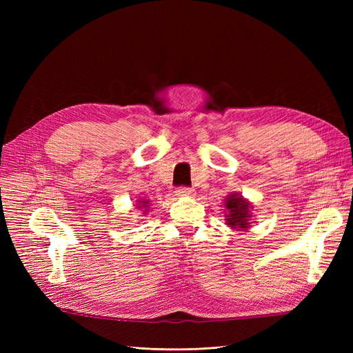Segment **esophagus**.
I'll return each mask as SVG.
<instances>
[{
  "mask_svg": "<svg viewBox=\"0 0 353 353\" xmlns=\"http://www.w3.org/2000/svg\"><path fill=\"white\" fill-rule=\"evenodd\" d=\"M176 196L178 197H193L194 196V190L193 188H188V187H179L176 191Z\"/></svg>",
  "mask_w": 353,
  "mask_h": 353,
  "instance_id": "1",
  "label": "esophagus"
}]
</instances>
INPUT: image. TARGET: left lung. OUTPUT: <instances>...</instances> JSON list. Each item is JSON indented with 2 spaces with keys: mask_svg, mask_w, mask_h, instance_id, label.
Returning a JSON list of instances; mask_svg holds the SVG:
<instances>
[{
  "mask_svg": "<svg viewBox=\"0 0 353 353\" xmlns=\"http://www.w3.org/2000/svg\"><path fill=\"white\" fill-rule=\"evenodd\" d=\"M225 208V223L236 231L248 232L253 218V205L240 193H230L223 203Z\"/></svg>",
  "mask_w": 353,
  "mask_h": 353,
  "instance_id": "obj_1",
  "label": "left lung"
}]
</instances>
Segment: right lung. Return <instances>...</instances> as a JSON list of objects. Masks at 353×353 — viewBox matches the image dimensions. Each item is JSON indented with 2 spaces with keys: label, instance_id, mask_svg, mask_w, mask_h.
Instances as JSON below:
<instances>
[{
  "label": "right lung",
  "instance_id": "add662e5",
  "mask_svg": "<svg viewBox=\"0 0 353 353\" xmlns=\"http://www.w3.org/2000/svg\"><path fill=\"white\" fill-rule=\"evenodd\" d=\"M150 206H152V203L148 199H138L135 209L140 210L143 213V216H144V215H147L148 212H150Z\"/></svg>",
  "mask_w": 353,
  "mask_h": 353
}]
</instances>
